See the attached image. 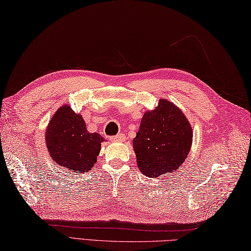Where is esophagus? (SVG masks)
Masks as SVG:
<instances>
[{"label":"esophagus","mask_w":251,"mask_h":251,"mask_svg":"<svg viewBox=\"0 0 251 251\" xmlns=\"http://www.w3.org/2000/svg\"><path fill=\"white\" fill-rule=\"evenodd\" d=\"M125 136L123 134H120V135H116V136H113L111 137V140L112 141H115V142H121V141H124L125 140Z\"/></svg>","instance_id":"34e87169"}]
</instances>
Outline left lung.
Returning <instances> with one entry per match:
<instances>
[{
    "label": "left lung",
    "instance_id": "1",
    "mask_svg": "<svg viewBox=\"0 0 251 251\" xmlns=\"http://www.w3.org/2000/svg\"><path fill=\"white\" fill-rule=\"evenodd\" d=\"M192 138V127L182 111L159 99L155 109L143 114L132 140L138 168L151 178L179 169L191 150Z\"/></svg>",
    "mask_w": 251,
    "mask_h": 251
}]
</instances>
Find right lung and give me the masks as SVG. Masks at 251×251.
Returning <instances> with one entry per match:
<instances>
[{
	"label": "right lung",
	"instance_id": "add662e5",
	"mask_svg": "<svg viewBox=\"0 0 251 251\" xmlns=\"http://www.w3.org/2000/svg\"><path fill=\"white\" fill-rule=\"evenodd\" d=\"M104 139L87 131L82 115L63 104L56 111L45 132L47 151L52 161L73 173H87L94 167Z\"/></svg>",
	"mask_w": 251,
	"mask_h": 251
}]
</instances>
